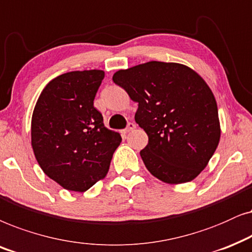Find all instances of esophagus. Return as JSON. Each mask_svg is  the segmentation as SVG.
<instances>
[{"mask_svg":"<svg viewBox=\"0 0 252 252\" xmlns=\"http://www.w3.org/2000/svg\"><path fill=\"white\" fill-rule=\"evenodd\" d=\"M136 128V124L135 123H132V122H130V123H128V126H126V128L123 130V133L124 135H126V133H128V132H130V131H132L133 129Z\"/></svg>","mask_w":252,"mask_h":252,"instance_id":"1","label":"esophagus"}]
</instances>
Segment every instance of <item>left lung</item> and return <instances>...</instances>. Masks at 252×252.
Instances as JSON below:
<instances>
[{
	"label": "left lung",
	"mask_w": 252,
	"mask_h": 252,
	"mask_svg": "<svg viewBox=\"0 0 252 252\" xmlns=\"http://www.w3.org/2000/svg\"><path fill=\"white\" fill-rule=\"evenodd\" d=\"M113 82L138 102L135 121L149 136L140 157L162 182H190L216 152L221 129L216 98L189 66L151 61L119 70Z\"/></svg>",
	"instance_id": "left-lung-1"
}]
</instances>
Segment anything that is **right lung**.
<instances>
[{"instance_id": "1", "label": "right lung", "mask_w": 252, "mask_h": 252, "mask_svg": "<svg viewBox=\"0 0 252 252\" xmlns=\"http://www.w3.org/2000/svg\"><path fill=\"white\" fill-rule=\"evenodd\" d=\"M102 70L63 73L47 84L33 110L31 144L43 173L84 192L108 173L120 133L107 129L93 106Z\"/></svg>"}]
</instances>
